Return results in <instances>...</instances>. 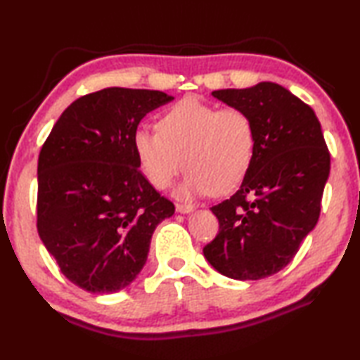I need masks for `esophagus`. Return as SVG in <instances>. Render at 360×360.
I'll return each mask as SVG.
<instances>
[{"label": "esophagus", "instance_id": "obj_1", "mask_svg": "<svg viewBox=\"0 0 360 360\" xmlns=\"http://www.w3.org/2000/svg\"><path fill=\"white\" fill-rule=\"evenodd\" d=\"M193 210H195L193 205H186V203L176 205V211L181 212V214H188V212H192Z\"/></svg>", "mask_w": 360, "mask_h": 360}]
</instances>
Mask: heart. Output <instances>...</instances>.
I'll use <instances>...</instances> for the list:
<instances>
[{
  "mask_svg": "<svg viewBox=\"0 0 360 360\" xmlns=\"http://www.w3.org/2000/svg\"><path fill=\"white\" fill-rule=\"evenodd\" d=\"M157 130L139 129L133 138L139 165L157 188H168L186 167L181 197L225 195L241 184L252 165L255 127L240 108L217 109L186 96L162 114Z\"/></svg>",
  "mask_w": 360,
  "mask_h": 360,
  "instance_id": "b5f03b06",
  "label": "heart"
}]
</instances>
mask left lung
Masks as SVG:
<instances>
[{
  "label": "left lung",
  "instance_id": "1",
  "mask_svg": "<svg viewBox=\"0 0 360 360\" xmlns=\"http://www.w3.org/2000/svg\"><path fill=\"white\" fill-rule=\"evenodd\" d=\"M212 96L251 115L255 152L236 193L211 208L219 233L203 254L221 275L255 281L283 270L318 224L330 154L313 109L283 85Z\"/></svg>",
  "mask_w": 360,
  "mask_h": 360
}]
</instances>
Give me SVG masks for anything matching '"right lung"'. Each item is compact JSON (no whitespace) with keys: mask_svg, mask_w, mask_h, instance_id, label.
<instances>
[{"mask_svg":"<svg viewBox=\"0 0 360 360\" xmlns=\"http://www.w3.org/2000/svg\"><path fill=\"white\" fill-rule=\"evenodd\" d=\"M173 96L108 87L65 109L38 158V233L72 284L92 294L127 288L152 233L174 205L139 172L133 144L146 114Z\"/></svg>","mask_w":360,"mask_h":360,"instance_id":"obj_1","label":"right lung"}]
</instances>
